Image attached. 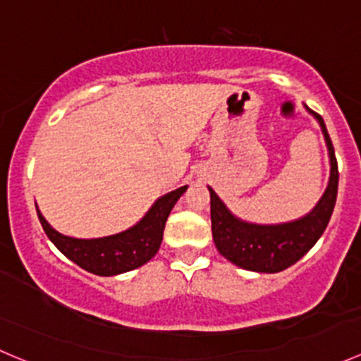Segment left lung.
Listing matches in <instances>:
<instances>
[{
    "instance_id": "left-lung-1",
    "label": "left lung",
    "mask_w": 361,
    "mask_h": 361,
    "mask_svg": "<svg viewBox=\"0 0 361 361\" xmlns=\"http://www.w3.org/2000/svg\"><path fill=\"white\" fill-rule=\"evenodd\" d=\"M307 108V106H305ZM309 110V108H307ZM325 136L330 157V180L314 209L298 220L278 225H257L239 220L209 188L211 231L218 251L238 267L255 272H281L300 260L316 245L334 213L338 187V167L332 140L322 116L312 110Z\"/></svg>"
}]
</instances>
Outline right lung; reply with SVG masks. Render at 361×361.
<instances>
[{
	"mask_svg": "<svg viewBox=\"0 0 361 361\" xmlns=\"http://www.w3.org/2000/svg\"><path fill=\"white\" fill-rule=\"evenodd\" d=\"M187 188L185 185L159 197L134 227L120 234L106 235V238L76 239L63 235L56 228L50 227L38 207H36V213L50 241L57 246L61 253L66 255L69 260L92 274L116 276L141 267L155 257L162 243L167 216Z\"/></svg>",
	"mask_w": 361,
	"mask_h": 361,
	"instance_id": "right-lung-1",
	"label": "right lung"
}]
</instances>
